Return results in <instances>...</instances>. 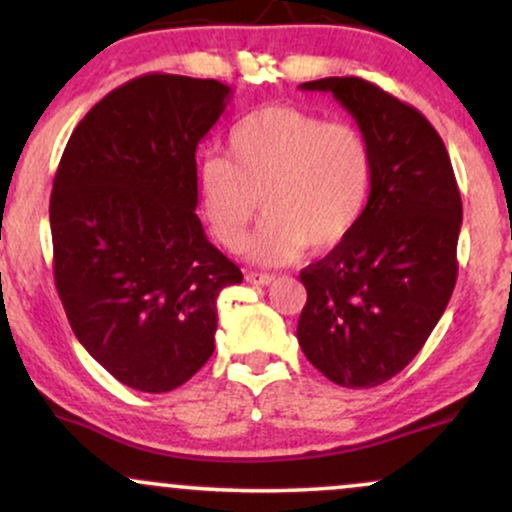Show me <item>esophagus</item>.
Listing matches in <instances>:
<instances>
[{
	"label": "esophagus",
	"mask_w": 512,
	"mask_h": 512,
	"mask_svg": "<svg viewBox=\"0 0 512 512\" xmlns=\"http://www.w3.org/2000/svg\"><path fill=\"white\" fill-rule=\"evenodd\" d=\"M274 279H276L274 274H264V272H248V274H245V281H250V284H257V286L272 284Z\"/></svg>",
	"instance_id": "34e87169"
}]
</instances>
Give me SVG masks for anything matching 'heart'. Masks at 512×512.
<instances>
[{"label":"heart","instance_id":"b5f03b06","mask_svg":"<svg viewBox=\"0 0 512 512\" xmlns=\"http://www.w3.org/2000/svg\"><path fill=\"white\" fill-rule=\"evenodd\" d=\"M373 185V154L351 125L269 105L231 129L226 158L197 168V192L211 233L228 250L243 248L252 219H264L252 255L289 262L303 245L327 250L356 228Z\"/></svg>","mask_w":512,"mask_h":512}]
</instances>
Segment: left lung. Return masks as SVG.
<instances>
[{"label":"left lung","mask_w":512,"mask_h":512,"mask_svg":"<svg viewBox=\"0 0 512 512\" xmlns=\"http://www.w3.org/2000/svg\"><path fill=\"white\" fill-rule=\"evenodd\" d=\"M354 115L373 185L354 231L308 264L298 344L325 378L375 387L409 366L457 281L462 199L440 134L414 105L358 76L305 81Z\"/></svg>","instance_id":"8db88e82"}]
</instances>
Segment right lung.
<instances>
[{"label":"right lung","mask_w":512,"mask_h":512,"mask_svg":"<svg viewBox=\"0 0 512 512\" xmlns=\"http://www.w3.org/2000/svg\"><path fill=\"white\" fill-rule=\"evenodd\" d=\"M231 88L144 74L76 125L50 197L55 286L84 349L122 385L170 392L214 354L216 298L243 272L204 236L197 144Z\"/></svg>","instance_id":"1"}]
</instances>
